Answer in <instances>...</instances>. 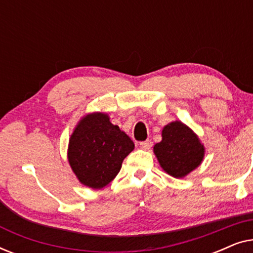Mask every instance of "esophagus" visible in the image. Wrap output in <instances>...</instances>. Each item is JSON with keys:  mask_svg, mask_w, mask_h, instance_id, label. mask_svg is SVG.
Returning <instances> with one entry per match:
<instances>
[{"mask_svg": "<svg viewBox=\"0 0 253 253\" xmlns=\"http://www.w3.org/2000/svg\"><path fill=\"white\" fill-rule=\"evenodd\" d=\"M139 145L143 150H150V148L152 147V145H153V143H152L151 140H145V141H140Z\"/></svg>", "mask_w": 253, "mask_h": 253, "instance_id": "esophagus-1", "label": "esophagus"}]
</instances>
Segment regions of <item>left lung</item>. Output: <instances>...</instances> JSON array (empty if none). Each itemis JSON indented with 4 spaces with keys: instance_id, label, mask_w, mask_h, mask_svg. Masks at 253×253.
<instances>
[{
    "instance_id": "obj_1",
    "label": "left lung",
    "mask_w": 253,
    "mask_h": 253,
    "mask_svg": "<svg viewBox=\"0 0 253 253\" xmlns=\"http://www.w3.org/2000/svg\"><path fill=\"white\" fill-rule=\"evenodd\" d=\"M154 154L162 169L175 178H182L202 164L205 147L193 131L181 121L167 124L162 140L154 145Z\"/></svg>"
}]
</instances>
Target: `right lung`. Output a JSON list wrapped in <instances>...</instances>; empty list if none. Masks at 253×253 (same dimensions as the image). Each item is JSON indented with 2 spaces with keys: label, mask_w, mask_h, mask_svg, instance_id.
Here are the masks:
<instances>
[{
  "label": "right lung",
  "mask_w": 253,
  "mask_h": 253,
  "mask_svg": "<svg viewBox=\"0 0 253 253\" xmlns=\"http://www.w3.org/2000/svg\"><path fill=\"white\" fill-rule=\"evenodd\" d=\"M133 141L103 113L83 117L69 140L68 160L79 182L88 188L109 184L122 167Z\"/></svg>",
  "instance_id": "right-lung-1"
}]
</instances>
